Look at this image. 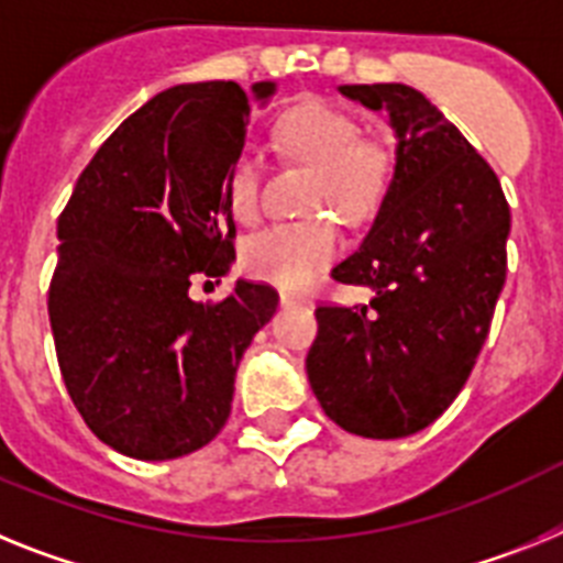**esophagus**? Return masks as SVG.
<instances>
[{"instance_id": "obj_1", "label": "esophagus", "mask_w": 563, "mask_h": 563, "mask_svg": "<svg viewBox=\"0 0 563 563\" xmlns=\"http://www.w3.org/2000/svg\"><path fill=\"white\" fill-rule=\"evenodd\" d=\"M302 302H309V297L295 295V291H280V306H302Z\"/></svg>"}]
</instances>
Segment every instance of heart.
Returning <instances> with one entry per match:
<instances>
[{
  "label": "heart",
  "instance_id": "1",
  "mask_svg": "<svg viewBox=\"0 0 563 563\" xmlns=\"http://www.w3.org/2000/svg\"><path fill=\"white\" fill-rule=\"evenodd\" d=\"M277 139L288 153L320 164L314 187L317 209H336L345 218H363L379 203L390 178V155L379 141L360 139V124L329 101H302L277 124ZM263 161L246 150L232 164L227 180L229 207L238 218L261 209ZM342 249V234L331 218L277 221L257 229L243 243V268L257 280L283 288L309 286Z\"/></svg>",
  "mask_w": 563,
  "mask_h": 563
}]
</instances>
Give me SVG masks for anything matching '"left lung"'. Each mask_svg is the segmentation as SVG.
Instances as JSON below:
<instances>
[{"mask_svg":"<svg viewBox=\"0 0 563 563\" xmlns=\"http://www.w3.org/2000/svg\"><path fill=\"white\" fill-rule=\"evenodd\" d=\"M385 110L397 164L363 246L331 277L368 286V306H320L306 371L342 430L402 439L459 397L507 275L510 207L471 141L408 85H342Z\"/></svg>","mask_w":563,"mask_h":563,"instance_id":"8db88e82","label":"left lung"}]
</instances>
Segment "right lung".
Segmentation results:
<instances>
[{
	"instance_id": "obj_1",
	"label": "right lung",
	"mask_w": 563,
	"mask_h": 563,
	"mask_svg": "<svg viewBox=\"0 0 563 563\" xmlns=\"http://www.w3.org/2000/svg\"><path fill=\"white\" fill-rule=\"evenodd\" d=\"M252 92L268 101L275 81ZM246 121L234 81L158 92L99 146L58 218V368L87 428L124 456L164 462L212 442L243 351L280 300L249 280L221 302L189 297L195 275L234 261L227 180Z\"/></svg>"
}]
</instances>
